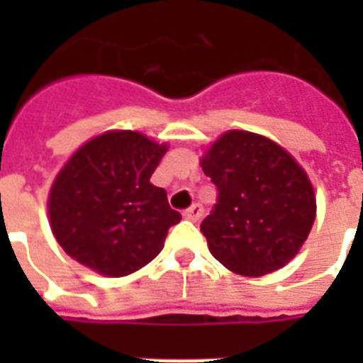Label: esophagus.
Segmentation results:
<instances>
[{"label":"esophagus","instance_id":"34e87169","mask_svg":"<svg viewBox=\"0 0 363 363\" xmlns=\"http://www.w3.org/2000/svg\"><path fill=\"white\" fill-rule=\"evenodd\" d=\"M202 212H204V210H202V206L192 204L189 210H184V213H182V216H184V218H186V220H190V221H198L200 218H202Z\"/></svg>","mask_w":363,"mask_h":363}]
</instances>
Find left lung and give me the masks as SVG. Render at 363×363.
Instances as JSON below:
<instances>
[{
    "mask_svg": "<svg viewBox=\"0 0 363 363\" xmlns=\"http://www.w3.org/2000/svg\"><path fill=\"white\" fill-rule=\"evenodd\" d=\"M218 202L202 221L210 252L231 272L264 276L288 264L315 221V192L288 151L231 130L202 159Z\"/></svg>",
    "mask_w": 363,
    "mask_h": 363,
    "instance_id": "1",
    "label": "left lung"
}]
</instances>
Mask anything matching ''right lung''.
<instances>
[{"instance_id":"1","label":"right lung","mask_w":363,"mask_h":363,"mask_svg":"<svg viewBox=\"0 0 363 363\" xmlns=\"http://www.w3.org/2000/svg\"><path fill=\"white\" fill-rule=\"evenodd\" d=\"M167 153L130 130L106 132L75 151L52 184V233L60 247L104 276H126L157 257L181 221L167 192L150 182Z\"/></svg>"}]
</instances>
